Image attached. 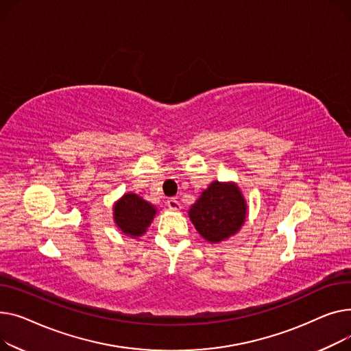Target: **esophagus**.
I'll use <instances>...</instances> for the list:
<instances>
[{
	"label": "esophagus",
	"instance_id": "34e87169",
	"mask_svg": "<svg viewBox=\"0 0 351 351\" xmlns=\"http://www.w3.org/2000/svg\"><path fill=\"white\" fill-rule=\"evenodd\" d=\"M167 207H169L170 210H173V211H178V210L181 208V205H180V201L173 197V198H169V199H167Z\"/></svg>",
	"mask_w": 351,
	"mask_h": 351
}]
</instances>
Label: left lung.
Instances as JSON below:
<instances>
[{
	"mask_svg": "<svg viewBox=\"0 0 351 351\" xmlns=\"http://www.w3.org/2000/svg\"><path fill=\"white\" fill-rule=\"evenodd\" d=\"M189 214L202 238L219 242L241 228L246 215V204L237 185L214 181Z\"/></svg>",
	"mask_w": 351,
	"mask_h": 351,
	"instance_id": "left-lung-1",
	"label": "left lung"
}]
</instances>
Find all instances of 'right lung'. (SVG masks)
Wrapping results in <instances>:
<instances>
[{
    "mask_svg": "<svg viewBox=\"0 0 351 351\" xmlns=\"http://www.w3.org/2000/svg\"><path fill=\"white\" fill-rule=\"evenodd\" d=\"M154 215V205L136 194L123 195L114 207V221L117 226L130 237H140L146 232Z\"/></svg>",
    "mask_w": 351,
    "mask_h": 351,
    "instance_id": "1",
    "label": "right lung"
}]
</instances>
